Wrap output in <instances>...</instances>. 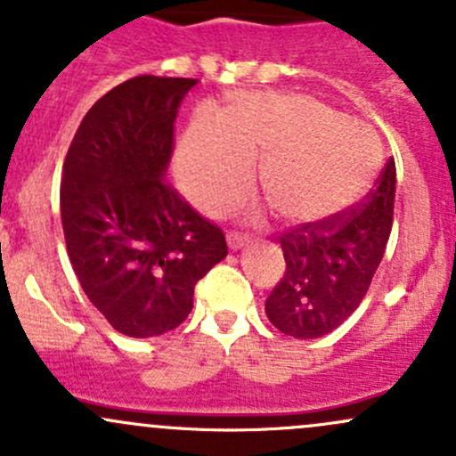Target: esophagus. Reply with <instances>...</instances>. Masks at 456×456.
Here are the masks:
<instances>
[{
  "mask_svg": "<svg viewBox=\"0 0 456 456\" xmlns=\"http://www.w3.org/2000/svg\"><path fill=\"white\" fill-rule=\"evenodd\" d=\"M248 240H251V238H248L247 233H240V232H229L227 233V244H229V248H232V251H238V248H242L244 244H248Z\"/></svg>",
  "mask_w": 456,
  "mask_h": 456,
  "instance_id": "esophagus-1",
  "label": "esophagus"
}]
</instances>
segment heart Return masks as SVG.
Masks as SVG:
<instances>
[{
  "label": "heart",
  "instance_id": "b5f03b06",
  "mask_svg": "<svg viewBox=\"0 0 456 456\" xmlns=\"http://www.w3.org/2000/svg\"><path fill=\"white\" fill-rule=\"evenodd\" d=\"M253 159L277 216L316 227L361 203L380 167V148L343 115L301 94L236 98L223 113H199L176 159L185 194L220 212L251 188Z\"/></svg>",
  "mask_w": 456,
  "mask_h": 456
}]
</instances>
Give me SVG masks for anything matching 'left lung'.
<instances>
[{"instance_id": "8db88e82", "label": "left lung", "mask_w": 456, "mask_h": 456, "mask_svg": "<svg viewBox=\"0 0 456 456\" xmlns=\"http://www.w3.org/2000/svg\"><path fill=\"white\" fill-rule=\"evenodd\" d=\"M393 200L395 161L389 159L356 209L332 223L281 233L286 271L265 304L280 332L325 337L361 305L389 242Z\"/></svg>"}]
</instances>
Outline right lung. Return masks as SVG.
<instances>
[{
  "label": "right lung",
  "instance_id": "1",
  "mask_svg": "<svg viewBox=\"0 0 456 456\" xmlns=\"http://www.w3.org/2000/svg\"><path fill=\"white\" fill-rule=\"evenodd\" d=\"M194 85L137 76L113 87L83 118L63 164L67 256L91 304L133 338L183 323L196 281L227 256L224 233L164 179Z\"/></svg>",
  "mask_w": 456,
  "mask_h": 456
}]
</instances>
